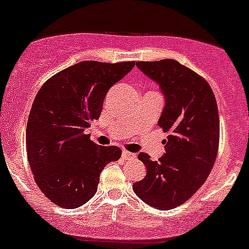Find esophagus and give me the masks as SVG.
Listing matches in <instances>:
<instances>
[{"mask_svg": "<svg viewBox=\"0 0 249 249\" xmlns=\"http://www.w3.org/2000/svg\"><path fill=\"white\" fill-rule=\"evenodd\" d=\"M121 156H123V158H125V160H134V158H137V154L130 153L128 150H123V152H121Z\"/></svg>", "mask_w": 249, "mask_h": 249, "instance_id": "1", "label": "esophagus"}]
</instances>
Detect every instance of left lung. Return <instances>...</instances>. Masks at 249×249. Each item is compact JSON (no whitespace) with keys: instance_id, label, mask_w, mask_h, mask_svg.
Returning a JSON list of instances; mask_svg holds the SVG:
<instances>
[{"instance_id":"8db88e82","label":"left lung","mask_w":249,"mask_h":249,"mask_svg":"<svg viewBox=\"0 0 249 249\" xmlns=\"http://www.w3.org/2000/svg\"><path fill=\"white\" fill-rule=\"evenodd\" d=\"M158 83L164 107L158 125L170 134L166 153L152 160L138 154L147 175L134 182L135 195L160 210L177 208L202 186L215 163L219 147V112L214 92L205 79L177 60L137 62Z\"/></svg>"}]
</instances>
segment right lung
Wrapping results in <instances>:
<instances>
[{
	"mask_svg": "<svg viewBox=\"0 0 249 249\" xmlns=\"http://www.w3.org/2000/svg\"><path fill=\"white\" fill-rule=\"evenodd\" d=\"M134 66L79 62L39 89L28 119L26 150L35 182L55 205L76 209L92 199L104 167L121 157L116 145L93 143L86 129L100 118L110 87Z\"/></svg>",
	"mask_w": 249,
	"mask_h": 249,
	"instance_id": "add662e5",
	"label": "right lung"
}]
</instances>
